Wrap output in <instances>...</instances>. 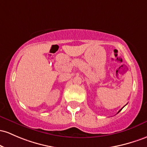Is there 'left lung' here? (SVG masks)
I'll list each match as a JSON object with an SVG mask.
<instances>
[{
    "label": "left lung",
    "instance_id": "left-lung-1",
    "mask_svg": "<svg viewBox=\"0 0 147 147\" xmlns=\"http://www.w3.org/2000/svg\"><path fill=\"white\" fill-rule=\"evenodd\" d=\"M122 109H123V108H122ZM120 109V110H119V112H118V113H119V112H120V111H121V109Z\"/></svg>",
    "mask_w": 147,
    "mask_h": 147
}]
</instances>
